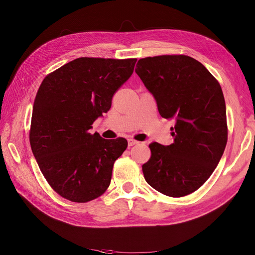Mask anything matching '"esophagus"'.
<instances>
[{
  "label": "esophagus",
  "mask_w": 255,
  "mask_h": 255,
  "mask_svg": "<svg viewBox=\"0 0 255 255\" xmlns=\"http://www.w3.org/2000/svg\"><path fill=\"white\" fill-rule=\"evenodd\" d=\"M128 146H133V145H136V144H139V141H137L135 139H130V138L128 140Z\"/></svg>",
  "instance_id": "obj_1"
}]
</instances>
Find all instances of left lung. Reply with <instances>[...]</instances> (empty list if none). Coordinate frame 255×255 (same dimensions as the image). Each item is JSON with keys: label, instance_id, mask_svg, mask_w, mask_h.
Here are the masks:
<instances>
[{"label": "left lung", "instance_id": "obj_1", "mask_svg": "<svg viewBox=\"0 0 255 255\" xmlns=\"http://www.w3.org/2000/svg\"><path fill=\"white\" fill-rule=\"evenodd\" d=\"M135 72L155 99L161 117L174 121L173 143L149 144L144 179L166 196H187L207 181L226 149L227 114L220 85L200 61L186 55L141 58Z\"/></svg>", "mask_w": 255, "mask_h": 255}]
</instances>
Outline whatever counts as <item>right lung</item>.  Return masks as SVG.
<instances>
[{"mask_svg":"<svg viewBox=\"0 0 255 255\" xmlns=\"http://www.w3.org/2000/svg\"><path fill=\"white\" fill-rule=\"evenodd\" d=\"M136 58L81 57L45 76L33 106L29 142L50 186L63 198L84 203L110 186L125 138L90 134L92 123L133 74Z\"/></svg>","mask_w":255,"mask_h":255,"instance_id":"add662e5","label":"right lung"}]
</instances>
